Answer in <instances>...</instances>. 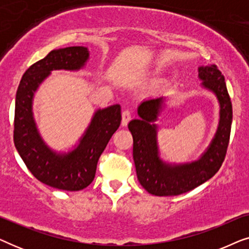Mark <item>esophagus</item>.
<instances>
[{
  "instance_id": "1",
  "label": "esophagus",
  "mask_w": 249,
  "mask_h": 249,
  "mask_svg": "<svg viewBox=\"0 0 249 249\" xmlns=\"http://www.w3.org/2000/svg\"><path fill=\"white\" fill-rule=\"evenodd\" d=\"M131 111L129 110V108H125V110H124V112H122V121L121 124L122 125H127L128 122L130 121L131 119Z\"/></svg>"
}]
</instances>
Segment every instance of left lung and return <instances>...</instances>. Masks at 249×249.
Instances as JSON below:
<instances>
[{
	"label": "left lung",
	"mask_w": 249,
	"mask_h": 249,
	"mask_svg": "<svg viewBox=\"0 0 249 249\" xmlns=\"http://www.w3.org/2000/svg\"><path fill=\"white\" fill-rule=\"evenodd\" d=\"M198 77L202 85L212 90L220 102V124L216 135L202 158L192 163L171 165L159 158L156 144V124L164 98H151L138 107L139 119L129 122L128 128L134 139L136 172L141 185L155 196H177L190 192L212 178L226 159L230 141L232 104L228 93L224 76L215 64L200 67Z\"/></svg>",
	"instance_id": "1"
}]
</instances>
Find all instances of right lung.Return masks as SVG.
Returning a JSON list of instances; mask_svg holds the SVG:
<instances>
[{"label":"right lung","instance_id":"right-lung-1","mask_svg":"<svg viewBox=\"0 0 249 249\" xmlns=\"http://www.w3.org/2000/svg\"><path fill=\"white\" fill-rule=\"evenodd\" d=\"M84 46L54 50L30 66L20 80L16 95L13 142L33 176L53 188L77 192L89 186L98 159L121 122V107L112 105L95 113L76 149L56 154L44 144L33 118V96L52 70H78L88 59Z\"/></svg>","mask_w":249,"mask_h":249}]
</instances>
